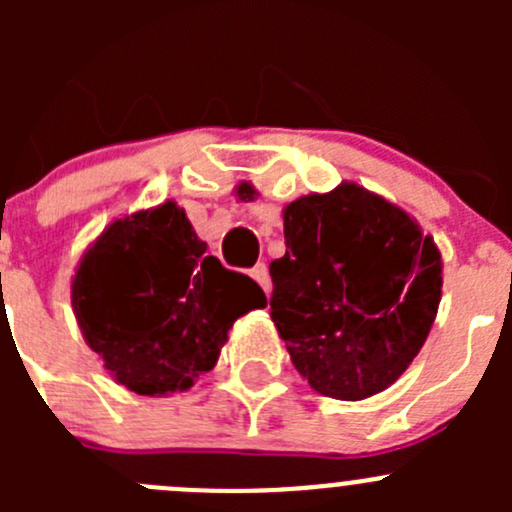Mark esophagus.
I'll return each instance as SVG.
<instances>
[{
	"instance_id": "esophagus-1",
	"label": "esophagus",
	"mask_w": 512,
	"mask_h": 512,
	"mask_svg": "<svg viewBox=\"0 0 512 512\" xmlns=\"http://www.w3.org/2000/svg\"><path fill=\"white\" fill-rule=\"evenodd\" d=\"M250 275H252V280L257 282V285H260L262 289H265L267 294L272 292V280H270V270H267V265L265 262H260V265H255L250 270Z\"/></svg>"
}]
</instances>
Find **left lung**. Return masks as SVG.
<instances>
[{"label":"left lung","mask_w":512,"mask_h":512,"mask_svg":"<svg viewBox=\"0 0 512 512\" xmlns=\"http://www.w3.org/2000/svg\"><path fill=\"white\" fill-rule=\"evenodd\" d=\"M255 200L252 183L235 188ZM287 252L272 260V322L317 394L361 401L389 389L436 319L443 262L399 205L356 183L285 210Z\"/></svg>","instance_id":"1"}]
</instances>
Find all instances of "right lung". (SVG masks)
<instances>
[{
  "mask_svg": "<svg viewBox=\"0 0 512 512\" xmlns=\"http://www.w3.org/2000/svg\"><path fill=\"white\" fill-rule=\"evenodd\" d=\"M175 200L113 220L71 277V307L108 374L141 396L188 391L265 292L225 270Z\"/></svg>",
  "mask_w": 512,
  "mask_h": 512,
  "instance_id": "obj_1",
  "label": "right lung"
}]
</instances>
